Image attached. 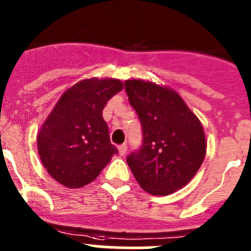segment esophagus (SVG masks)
Masks as SVG:
<instances>
[{
    "instance_id": "esophagus-1",
    "label": "esophagus",
    "mask_w": 251,
    "mask_h": 251,
    "mask_svg": "<svg viewBox=\"0 0 251 251\" xmlns=\"http://www.w3.org/2000/svg\"><path fill=\"white\" fill-rule=\"evenodd\" d=\"M118 151H119V154H121L122 157H123V155H126V153H127V144H121V146L118 147Z\"/></svg>"
}]
</instances>
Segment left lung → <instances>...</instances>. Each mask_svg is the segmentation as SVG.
<instances>
[{
  "label": "left lung",
  "mask_w": 251,
  "mask_h": 251,
  "mask_svg": "<svg viewBox=\"0 0 251 251\" xmlns=\"http://www.w3.org/2000/svg\"><path fill=\"white\" fill-rule=\"evenodd\" d=\"M124 87L142 124V146L127 157L135 180L154 195L181 189L205 157L201 123L172 89L139 79Z\"/></svg>",
  "instance_id": "8db88e82"
}]
</instances>
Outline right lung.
<instances>
[{"label": "right lung", "instance_id": "right-lung-1", "mask_svg": "<svg viewBox=\"0 0 251 251\" xmlns=\"http://www.w3.org/2000/svg\"><path fill=\"white\" fill-rule=\"evenodd\" d=\"M122 88L118 79L92 78L59 98L37 137L41 160L54 180L68 188L84 187L118 154L102 112Z\"/></svg>", "mask_w": 251, "mask_h": 251}]
</instances>
